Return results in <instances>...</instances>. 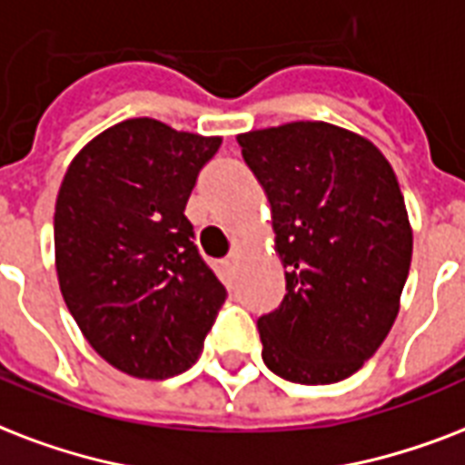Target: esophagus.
Segmentation results:
<instances>
[{
	"label": "esophagus",
	"instance_id": "1",
	"mask_svg": "<svg viewBox=\"0 0 465 465\" xmlns=\"http://www.w3.org/2000/svg\"><path fill=\"white\" fill-rule=\"evenodd\" d=\"M235 266H237L235 254H230V257L223 259V269H225V272H235Z\"/></svg>",
	"mask_w": 465,
	"mask_h": 465
}]
</instances>
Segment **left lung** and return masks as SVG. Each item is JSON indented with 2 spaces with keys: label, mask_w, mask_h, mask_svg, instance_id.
Masks as SVG:
<instances>
[{
  "label": "left lung",
  "mask_w": 465,
  "mask_h": 465,
  "mask_svg": "<svg viewBox=\"0 0 465 465\" xmlns=\"http://www.w3.org/2000/svg\"><path fill=\"white\" fill-rule=\"evenodd\" d=\"M242 157L272 203L286 296L257 320L262 359L303 386L351 376L398 315L412 230L373 143L320 121L244 133Z\"/></svg>",
  "instance_id": "8db88e82"
}]
</instances>
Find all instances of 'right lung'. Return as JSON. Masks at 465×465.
I'll use <instances>...</instances> for the list:
<instances>
[{
  "instance_id": "add662e5",
  "label": "right lung",
  "mask_w": 465,
  "mask_h": 465,
  "mask_svg": "<svg viewBox=\"0 0 465 465\" xmlns=\"http://www.w3.org/2000/svg\"><path fill=\"white\" fill-rule=\"evenodd\" d=\"M221 138L131 118L72 160L55 203V266L67 311L104 361L172 379L199 361L228 291L183 215Z\"/></svg>"
}]
</instances>
